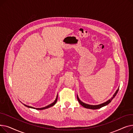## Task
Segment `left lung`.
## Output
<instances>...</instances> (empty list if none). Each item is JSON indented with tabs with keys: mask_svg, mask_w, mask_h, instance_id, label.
Segmentation results:
<instances>
[{
	"mask_svg": "<svg viewBox=\"0 0 133 133\" xmlns=\"http://www.w3.org/2000/svg\"><path fill=\"white\" fill-rule=\"evenodd\" d=\"M118 89H119V87L117 88V89L116 90V91L114 94L113 96L111 97L110 99H109L108 100H107L106 102H104V103H101V104H97V105H91V104H87V103H85L84 102H83L82 101H81L79 99L78 95H77V99H78V102H79V103L81 104L82 106H83V107H85L86 108H88V109H99V108H102V107H103L104 106H107V104H108L111 101H112V100L114 98L115 96L116 95V94L117 93V92L118 91Z\"/></svg>",
	"mask_w": 133,
	"mask_h": 133,
	"instance_id": "obj_1",
	"label": "left lung"
}]
</instances>
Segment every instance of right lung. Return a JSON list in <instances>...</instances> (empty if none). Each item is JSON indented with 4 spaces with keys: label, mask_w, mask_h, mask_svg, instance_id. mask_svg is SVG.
I'll return each mask as SVG.
<instances>
[{
    "label": "right lung",
    "mask_w": 133,
    "mask_h": 133,
    "mask_svg": "<svg viewBox=\"0 0 133 133\" xmlns=\"http://www.w3.org/2000/svg\"><path fill=\"white\" fill-rule=\"evenodd\" d=\"M57 100H58V94H57V97H56L55 100H54V101L53 103H51L50 104H49V105H48V106H46V107H43V108H34V107H31V106H27V105H26V104H24V103H23V104H24V105L25 106H26V107H28V108H33V109H37V110H43V109H47V108H50V107H51L53 106L54 105V104L56 103V102H57Z\"/></svg>",
    "instance_id": "1"
}]
</instances>
